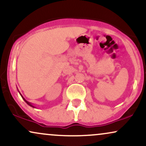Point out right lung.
Returning <instances> with one entry per match:
<instances>
[{"label": "right lung", "mask_w": 146, "mask_h": 146, "mask_svg": "<svg viewBox=\"0 0 146 146\" xmlns=\"http://www.w3.org/2000/svg\"><path fill=\"white\" fill-rule=\"evenodd\" d=\"M23 100H25V102H26L27 104H28V105H29V106H32V107H34V106H33V105H32V104H30V103H29V102H27V100H25V99H24V98H23Z\"/></svg>", "instance_id": "right-lung-1"}]
</instances>
